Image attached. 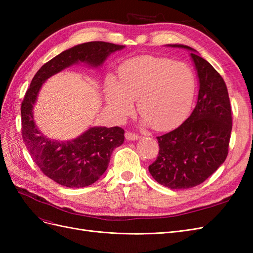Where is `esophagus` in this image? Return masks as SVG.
<instances>
[{
	"label": "esophagus",
	"instance_id": "34e87169",
	"mask_svg": "<svg viewBox=\"0 0 253 253\" xmlns=\"http://www.w3.org/2000/svg\"><path fill=\"white\" fill-rule=\"evenodd\" d=\"M126 138L127 140L134 141V140L139 139L140 137H139L138 135H137V134H135V133H132V132H126Z\"/></svg>",
	"mask_w": 253,
	"mask_h": 253
}]
</instances>
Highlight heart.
<instances>
[{
	"label": "heart",
	"mask_w": 253,
	"mask_h": 253,
	"mask_svg": "<svg viewBox=\"0 0 253 253\" xmlns=\"http://www.w3.org/2000/svg\"><path fill=\"white\" fill-rule=\"evenodd\" d=\"M120 83L110 78L106 103L118 117L134 111V101L145 125L166 131L179 126L193 106L196 77L192 68L169 58L141 56L120 66Z\"/></svg>",
	"instance_id": "b5f03b06"
}]
</instances>
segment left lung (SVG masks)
Here are the masks:
<instances>
[{
  "instance_id": "1",
  "label": "left lung",
  "mask_w": 253,
  "mask_h": 253,
  "mask_svg": "<svg viewBox=\"0 0 253 253\" xmlns=\"http://www.w3.org/2000/svg\"><path fill=\"white\" fill-rule=\"evenodd\" d=\"M191 51L200 83L195 109L177 128L158 136L159 152L149 171L158 183L173 190L201 185L223 165L232 129L231 106L221 76L195 49Z\"/></svg>"
}]
</instances>
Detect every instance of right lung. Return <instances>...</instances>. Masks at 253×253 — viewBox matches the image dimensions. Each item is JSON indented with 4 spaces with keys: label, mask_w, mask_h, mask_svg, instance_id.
Listing matches in <instances>:
<instances>
[{
    "label": "right lung",
    "mask_w": 253,
    "mask_h": 253,
    "mask_svg": "<svg viewBox=\"0 0 253 253\" xmlns=\"http://www.w3.org/2000/svg\"><path fill=\"white\" fill-rule=\"evenodd\" d=\"M124 48V45L101 41L76 45L45 63L26 91L21 105L23 140L43 174L61 186L83 188L100 178L114 149L124 143L125 131L119 126H93L72 140L47 138L35 124L33 110L38 94L45 81L65 68L77 63L99 67L111 53Z\"/></svg>",
    "instance_id": "add662e5"
}]
</instances>
